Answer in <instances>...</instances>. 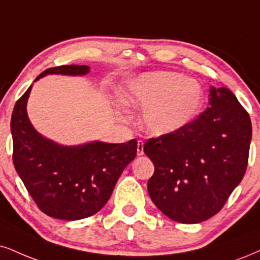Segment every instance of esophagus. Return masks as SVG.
Listing matches in <instances>:
<instances>
[{
	"label": "esophagus",
	"mask_w": 260,
	"mask_h": 260,
	"mask_svg": "<svg viewBox=\"0 0 260 260\" xmlns=\"http://www.w3.org/2000/svg\"><path fill=\"white\" fill-rule=\"evenodd\" d=\"M137 155H143V141L137 142Z\"/></svg>",
	"instance_id": "34e87169"
}]
</instances>
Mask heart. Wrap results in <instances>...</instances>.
Returning <instances> with one entry per match:
<instances>
[{"instance_id": "1", "label": "heart", "mask_w": 260, "mask_h": 260, "mask_svg": "<svg viewBox=\"0 0 260 260\" xmlns=\"http://www.w3.org/2000/svg\"><path fill=\"white\" fill-rule=\"evenodd\" d=\"M131 107L142 108L140 121L153 136H168L197 117L204 91L197 79L171 71L143 73L129 82L121 95Z\"/></svg>"}]
</instances>
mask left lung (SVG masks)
I'll return each instance as SVG.
<instances>
[{
    "mask_svg": "<svg viewBox=\"0 0 260 260\" xmlns=\"http://www.w3.org/2000/svg\"><path fill=\"white\" fill-rule=\"evenodd\" d=\"M208 105L183 129L143 147L154 164L149 197L178 223H200L218 213L247 169L248 113L226 88L211 86Z\"/></svg>",
    "mask_w": 260,
    "mask_h": 260,
    "instance_id": "left-lung-1",
    "label": "left lung"
}]
</instances>
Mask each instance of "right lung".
<instances>
[{
	"label": "right lung",
	"mask_w": 260,
	"mask_h": 260,
	"mask_svg": "<svg viewBox=\"0 0 260 260\" xmlns=\"http://www.w3.org/2000/svg\"><path fill=\"white\" fill-rule=\"evenodd\" d=\"M90 67L66 65L48 69L47 75L84 76ZM32 85L14 106L11 120L13 162L38 208L49 217L78 220L105 206L124 169L135 159L137 141L61 146L32 126L26 104Z\"/></svg>",
	"instance_id": "add662e5"
}]
</instances>
